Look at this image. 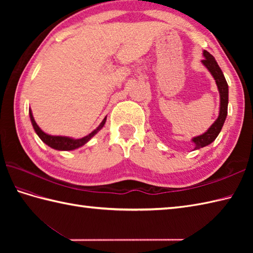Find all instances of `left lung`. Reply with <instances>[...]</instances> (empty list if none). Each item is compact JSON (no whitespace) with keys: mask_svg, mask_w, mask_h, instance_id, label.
<instances>
[{"mask_svg":"<svg viewBox=\"0 0 253 253\" xmlns=\"http://www.w3.org/2000/svg\"><path fill=\"white\" fill-rule=\"evenodd\" d=\"M202 54L204 56V60H202L201 62L203 65L208 68V71L211 73L217 85V89L219 92V112H218V116L216 118V121L210 126V128L206 132H203L202 135L193 137L191 139V141L195 143V149L193 150H198L200 148L207 147L210 143H212L214 140H215L216 137L218 136V133L222 130L225 120H226L227 106H228V84H227L226 79L224 77L222 69L219 68L215 58L213 57V55L210 54L208 51L204 50Z\"/></svg>","mask_w":253,"mask_h":253,"instance_id":"1","label":"left lung"}]
</instances>
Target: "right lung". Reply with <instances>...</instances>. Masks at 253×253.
<instances>
[{"instance_id": "add662e5", "label": "right lung", "mask_w": 253, "mask_h": 253, "mask_svg": "<svg viewBox=\"0 0 253 253\" xmlns=\"http://www.w3.org/2000/svg\"><path fill=\"white\" fill-rule=\"evenodd\" d=\"M29 116H30L32 127H34L36 133L38 136H39L41 140L43 141L46 144V146L51 147L52 149L58 150V151H72V150L83 147L84 144L87 143L91 138H92L94 135H96V133H98L102 129V128H103L104 124L106 122V116H105L104 120L101 122L100 125L96 127L92 132H90L89 135L84 136L83 138L75 139V138L66 137V136H52V135H49V133L44 132L39 126H38V124L36 123L35 118H34V115H32L31 110H29Z\"/></svg>"}]
</instances>
